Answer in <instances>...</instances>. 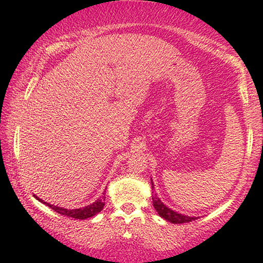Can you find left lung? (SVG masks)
<instances>
[{"label":"left lung","mask_w":263,"mask_h":263,"mask_svg":"<svg viewBox=\"0 0 263 263\" xmlns=\"http://www.w3.org/2000/svg\"><path fill=\"white\" fill-rule=\"evenodd\" d=\"M152 189H153V182H152ZM152 200H153V206L158 212V214H159L161 218H164L165 220L172 222V224H184V222H190L196 219L193 217H186V215L179 214L177 212L171 211L170 208H167L159 199H158L156 194H154Z\"/></svg>","instance_id":"obj_1"}]
</instances>
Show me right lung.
Listing matches in <instances>:
<instances>
[{"mask_svg":"<svg viewBox=\"0 0 263 263\" xmlns=\"http://www.w3.org/2000/svg\"><path fill=\"white\" fill-rule=\"evenodd\" d=\"M34 197L38 201H41V202L45 203L46 206L52 208L53 211L57 212V213L61 214V215H66V217H70V218H74V219H82V220H84V219L95 217L97 213H99V212L103 210L104 204H105V202H104V201H105V196H103L102 199H98V201H96V202L89 204V206L78 208V210H66V208L57 207V206H53V204H50L48 202H44V201H43L42 199H39V197L35 196V195H34Z\"/></svg>","mask_w":263,"mask_h":263,"instance_id":"right-lung-1","label":"right lung"}]
</instances>
